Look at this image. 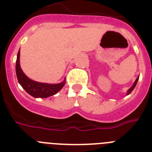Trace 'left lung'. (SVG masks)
I'll list each match as a JSON object with an SVG mask.
<instances>
[{
  "instance_id": "1",
  "label": "left lung",
  "mask_w": 152,
  "mask_h": 152,
  "mask_svg": "<svg viewBox=\"0 0 152 152\" xmlns=\"http://www.w3.org/2000/svg\"><path fill=\"white\" fill-rule=\"evenodd\" d=\"M139 77H137L136 80H135V83H134V84H133V85H132V87H131V88H129V89L128 90V91H127V94H126L129 95V94H130V93L132 92V91H133L134 88H135V86H136L137 82H138V80H139Z\"/></svg>"
}]
</instances>
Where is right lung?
<instances>
[{
    "instance_id": "add662e5",
    "label": "right lung",
    "mask_w": 152,
    "mask_h": 152,
    "mask_svg": "<svg viewBox=\"0 0 152 152\" xmlns=\"http://www.w3.org/2000/svg\"><path fill=\"white\" fill-rule=\"evenodd\" d=\"M16 74L17 80L22 88L33 97L46 98L57 94L65 84V79L59 84H46L31 80L23 72L20 64V51L16 61Z\"/></svg>"
}]
</instances>
